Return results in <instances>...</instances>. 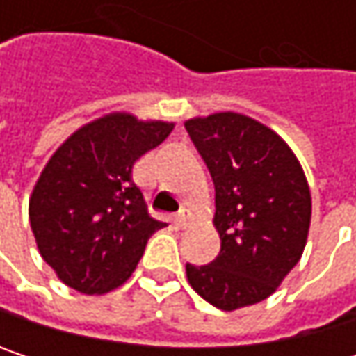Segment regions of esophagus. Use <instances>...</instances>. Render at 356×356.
Instances as JSON below:
<instances>
[{"instance_id":"obj_1","label":"esophagus","mask_w":356,"mask_h":356,"mask_svg":"<svg viewBox=\"0 0 356 356\" xmlns=\"http://www.w3.org/2000/svg\"><path fill=\"white\" fill-rule=\"evenodd\" d=\"M175 222H177L179 229H187L191 225V214L187 210H181L177 216H175Z\"/></svg>"}]
</instances>
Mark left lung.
Segmentation results:
<instances>
[{
	"label": "left lung",
	"instance_id": "obj_1",
	"mask_svg": "<svg viewBox=\"0 0 356 356\" xmlns=\"http://www.w3.org/2000/svg\"><path fill=\"white\" fill-rule=\"evenodd\" d=\"M185 129L216 191L220 253L185 264L191 289L233 312L270 297L297 266L312 222V193L291 148L266 125L239 113L189 119Z\"/></svg>",
	"mask_w": 356,
	"mask_h": 356
}]
</instances>
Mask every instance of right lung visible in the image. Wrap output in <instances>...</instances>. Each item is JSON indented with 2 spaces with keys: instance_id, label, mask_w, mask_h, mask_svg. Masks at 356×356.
<instances>
[{
  "instance_id": "right-lung-1",
  "label": "right lung",
  "mask_w": 356,
  "mask_h": 356,
  "mask_svg": "<svg viewBox=\"0 0 356 356\" xmlns=\"http://www.w3.org/2000/svg\"><path fill=\"white\" fill-rule=\"evenodd\" d=\"M171 129L115 113L78 129L47 163L29 204L31 229L67 286L84 295L117 289L165 227L148 214L131 169Z\"/></svg>"
}]
</instances>
